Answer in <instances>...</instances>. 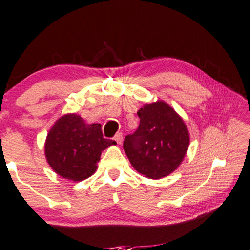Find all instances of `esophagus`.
I'll list each match as a JSON object with an SVG mask.
<instances>
[{
    "label": "esophagus",
    "instance_id": "34e87169",
    "mask_svg": "<svg viewBox=\"0 0 250 250\" xmlns=\"http://www.w3.org/2000/svg\"><path fill=\"white\" fill-rule=\"evenodd\" d=\"M114 140L117 142L118 145H121L122 142H124V136H122V133H120V132L117 133V135L114 136Z\"/></svg>",
    "mask_w": 250,
    "mask_h": 250
}]
</instances>
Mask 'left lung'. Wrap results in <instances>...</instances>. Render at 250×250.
Masks as SVG:
<instances>
[{
  "label": "left lung",
  "mask_w": 250,
  "mask_h": 250,
  "mask_svg": "<svg viewBox=\"0 0 250 250\" xmlns=\"http://www.w3.org/2000/svg\"><path fill=\"white\" fill-rule=\"evenodd\" d=\"M139 126L125 136L124 149L137 172L161 179L177 170L189 147L182 118L163 101L145 104L137 112Z\"/></svg>",
  "instance_id": "8db88e82"
}]
</instances>
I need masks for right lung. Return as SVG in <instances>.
<instances>
[{
    "label": "right lung",
    "mask_w": 250,
    "mask_h": 250,
    "mask_svg": "<svg viewBox=\"0 0 250 250\" xmlns=\"http://www.w3.org/2000/svg\"><path fill=\"white\" fill-rule=\"evenodd\" d=\"M100 124H86L77 114H65L55 122L45 142V156L60 177L82 181L95 173L101 154L115 145L105 139Z\"/></svg>",
    "instance_id": "obj_1"
}]
</instances>
